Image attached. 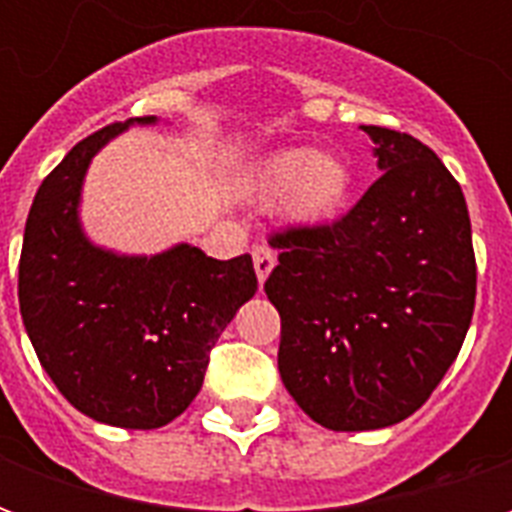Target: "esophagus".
Returning <instances> with one entry per match:
<instances>
[{
	"label": "esophagus",
	"mask_w": 512,
	"mask_h": 512,
	"mask_svg": "<svg viewBox=\"0 0 512 512\" xmlns=\"http://www.w3.org/2000/svg\"><path fill=\"white\" fill-rule=\"evenodd\" d=\"M252 263H255L257 282L263 285V282L268 279V274H271L274 266H277V255H274V249H271V246H255V252H252Z\"/></svg>",
	"instance_id": "1"
}]
</instances>
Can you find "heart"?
Here are the masks:
<instances>
[{
    "label": "heart",
    "instance_id": "1",
    "mask_svg": "<svg viewBox=\"0 0 512 512\" xmlns=\"http://www.w3.org/2000/svg\"><path fill=\"white\" fill-rule=\"evenodd\" d=\"M354 194V167L337 150L290 147L268 156L252 178V200L274 205L293 227H323L340 219Z\"/></svg>",
    "mask_w": 512,
    "mask_h": 512
}]
</instances>
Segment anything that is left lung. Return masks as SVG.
I'll return each mask as SVG.
<instances>
[{
    "instance_id": "1",
    "label": "left lung",
    "mask_w": 512,
    "mask_h": 512,
    "mask_svg": "<svg viewBox=\"0 0 512 512\" xmlns=\"http://www.w3.org/2000/svg\"><path fill=\"white\" fill-rule=\"evenodd\" d=\"M381 178L340 222L271 238L266 296L282 318L279 376L329 430L411 417L469 332L477 290L466 200L419 139L362 126Z\"/></svg>"
}]
</instances>
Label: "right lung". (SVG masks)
I'll use <instances>...</instances> for the list:
<instances>
[{"label": "right lung", "mask_w": 512, "mask_h": 512, "mask_svg": "<svg viewBox=\"0 0 512 512\" xmlns=\"http://www.w3.org/2000/svg\"><path fill=\"white\" fill-rule=\"evenodd\" d=\"M131 117L82 139L40 183L24 227L18 304L40 365L95 422L153 430L197 397L208 356L255 296L252 257L213 260L191 244L120 255L93 244L79 205L90 161Z\"/></svg>", "instance_id": "right-lung-1"}]
</instances>
